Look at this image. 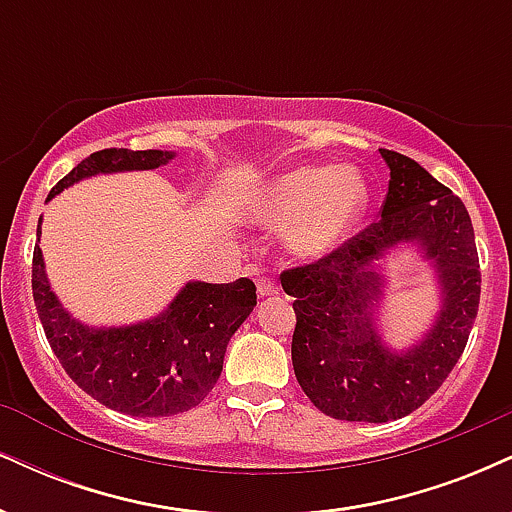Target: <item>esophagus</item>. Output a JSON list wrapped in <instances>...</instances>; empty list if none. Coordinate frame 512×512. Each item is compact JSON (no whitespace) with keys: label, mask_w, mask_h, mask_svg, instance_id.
I'll list each match as a JSON object with an SVG mask.
<instances>
[{"label":"esophagus","mask_w":512,"mask_h":512,"mask_svg":"<svg viewBox=\"0 0 512 512\" xmlns=\"http://www.w3.org/2000/svg\"><path fill=\"white\" fill-rule=\"evenodd\" d=\"M276 293H279V286H276L272 279H267V276H260V279H257V296L269 298L276 296Z\"/></svg>","instance_id":"1"}]
</instances>
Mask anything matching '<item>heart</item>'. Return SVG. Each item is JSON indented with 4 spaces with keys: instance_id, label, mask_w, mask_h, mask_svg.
<instances>
[{
    "instance_id": "obj_1",
    "label": "heart",
    "mask_w": 512,
    "mask_h": 512,
    "mask_svg": "<svg viewBox=\"0 0 512 512\" xmlns=\"http://www.w3.org/2000/svg\"><path fill=\"white\" fill-rule=\"evenodd\" d=\"M368 202L358 170L301 166L264 182L243 209L252 223L284 228V248L298 260H320L354 236Z\"/></svg>"
}]
</instances>
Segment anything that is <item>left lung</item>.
I'll return each mask as SVG.
<instances>
[{"label": "left lung", "mask_w": 512, "mask_h": 512, "mask_svg": "<svg viewBox=\"0 0 512 512\" xmlns=\"http://www.w3.org/2000/svg\"><path fill=\"white\" fill-rule=\"evenodd\" d=\"M380 156L390 168L380 221L322 260L281 274L296 310L291 361L298 385L322 414L368 424L402 419L443 385L467 346L481 293L462 199L411 158L387 149ZM399 244L417 245L441 289L437 320L402 352L377 330L386 285L379 260Z\"/></svg>", "instance_id": "obj_1"}]
</instances>
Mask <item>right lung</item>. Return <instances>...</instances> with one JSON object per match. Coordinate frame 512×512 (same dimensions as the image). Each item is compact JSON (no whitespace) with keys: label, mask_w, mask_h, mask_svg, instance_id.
<instances>
[{"label":"right lung","mask_w":512,"mask_h":512,"mask_svg":"<svg viewBox=\"0 0 512 512\" xmlns=\"http://www.w3.org/2000/svg\"><path fill=\"white\" fill-rule=\"evenodd\" d=\"M175 151L103 149L50 190L48 202L93 175L154 170ZM38 221V240H40ZM33 301L62 368L86 395L129 416H173L214 390L231 337L257 305L255 284L187 281L163 313L125 327H91L69 313L50 289L43 250L33 252Z\"/></svg>","instance_id":"1"}]
</instances>
